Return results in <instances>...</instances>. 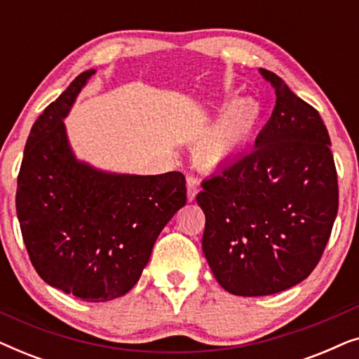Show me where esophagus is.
I'll return each mask as SVG.
<instances>
[{
	"label": "esophagus",
	"mask_w": 359,
	"mask_h": 359,
	"mask_svg": "<svg viewBox=\"0 0 359 359\" xmlns=\"http://www.w3.org/2000/svg\"><path fill=\"white\" fill-rule=\"evenodd\" d=\"M186 186H188V201L189 203H193L196 199V194L199 193L201 186H199V180L196 178V176L189 175L188 178H186Z\"/></svg>",
	"instance_id": "1"
}]
</instances>
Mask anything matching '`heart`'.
Segmentation results:
<instances>
[{"label": "heart", "mask_w": 359, "mask_h": 359, "mask_svg": "<svg viewBox=\"0 0 359 359\" xmlns=\"http://www.w3.org/2000/svg\"><path fill=\"white\" fill-rule=\"evenodd\" d=\"M259 119V107L253 100H240L224 111V114L204 132L196 150L210 163L230 158L242 149Z\"/></svg>", "instance_id": "1"}]
</instances>
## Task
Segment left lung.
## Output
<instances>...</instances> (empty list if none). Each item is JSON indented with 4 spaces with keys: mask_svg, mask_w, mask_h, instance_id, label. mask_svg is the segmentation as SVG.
Returning <instances> with one entry per match:
<instances>
[{
    "mask_svg": "<svg viewBox=\"0 0 359 359\" xmlns=\"http://www.w3.org/2000/svg\"><path fill=\"white\" fill-rule=\"evenodd\" d=\"M276 106L255 149L203 181V252L235 296H269L317 266L338 210V181L322 117L273 72Z\"/></svg>",
    "mask_w": 359,
    "mask_h": 359,
    "instance_id": "8db88e82",
    "label": "left lung"
}]
</instances>
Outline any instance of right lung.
<instances>
[{
	"instance_id": "obj_1",
	"label": "right lung",
	"mask_w": 359,
	"mask_h": 359,
	"mask_svg": "<svg viewBox=\"0 0 359 359\" xmlns=\"http://www.w3.org/2000/svg\"><path fill=\"white\" fill-rule=\"evenodd\" d=\"M95 73L78 75L34 122L16 212L39 276L86 302H104L140 279L160 232L186 204V180L180 171L111 173L76 158L63 119Z\"/></svg>"
}]
</instances>
